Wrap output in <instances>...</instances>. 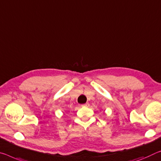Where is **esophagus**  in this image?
I'll return each mask as SVG.
<instances>
[{
    "mask_svg": "<svg viewBox=\"0 0 161 161\" xmlns=\"http://www.w3.org/2000/svg\"><path fill=\"white\" fill-rule=\"evenodd\" d=\"M81 106H82V107H89V106H90V104H89L88 103H86L85 104H82V105H81Z\"/></svg>",
    "mask_w": 161,
    "mask_h": 161,
    "instance_id": "1",
    "label": "esophagus"
}]
</instances>
